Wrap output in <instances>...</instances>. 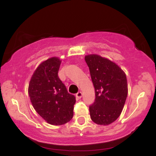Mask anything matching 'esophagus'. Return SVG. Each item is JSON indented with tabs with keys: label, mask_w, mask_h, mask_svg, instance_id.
Here are the masks:
<instances>
[{
	"label": "esophagus",
	"mask_w": 156,
	"mask_h": 156,
	"mask_svg": "<svg viewBox=\"0 0 156 156\" xmlns=\"http://www.w3.org/2000/svg\"><path fill=\"white\" fill-rule=\"evenodd\" d=\"M76 98L77 99H80V98H81L82 97V92H78V93H76Z\"/></svg>",
	"instance_id": "34e87169"
}]
</instances>
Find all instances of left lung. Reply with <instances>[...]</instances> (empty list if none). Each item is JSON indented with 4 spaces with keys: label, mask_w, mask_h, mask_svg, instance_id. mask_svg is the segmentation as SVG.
I'll use <instances>...</instances> for the list:
<instances>
[{
    "label": "left lung",
    "mask_w": 156,
    "mask_h": 156,
    "mask_svg": "<svg viewBox=\"0 0 156 156\" xmlns=\"http://www.w3.org/2000/svg\"><path fill=\"white\" fill-rule=\"evenodd\" d=\"M95 91V100L89 105L92 120L98 125L112 123L120 115L128 95L125 73L112 61L98 55L85 56Z\"/></svg>",
    "instance_id": "obj_1"
}]
</instances>
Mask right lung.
<instances>
[{"instance_id": "right-lung-1", "label": "right lung", "mask_w": 156, "mask_h": 156, "mask_svg": "<svg viewBox=\"0 0 156 156\" xmlns=\"http://www.w3.org/2000/svg\"><path fill=\"white\" fill-rule=\"evenodd\" d=\"M61 62L53 57L41 63L28 86V94L36 112L53 125H64L71 120L76 103V97L68 93L58 76Z\"/></svg>"}]
</instances>
